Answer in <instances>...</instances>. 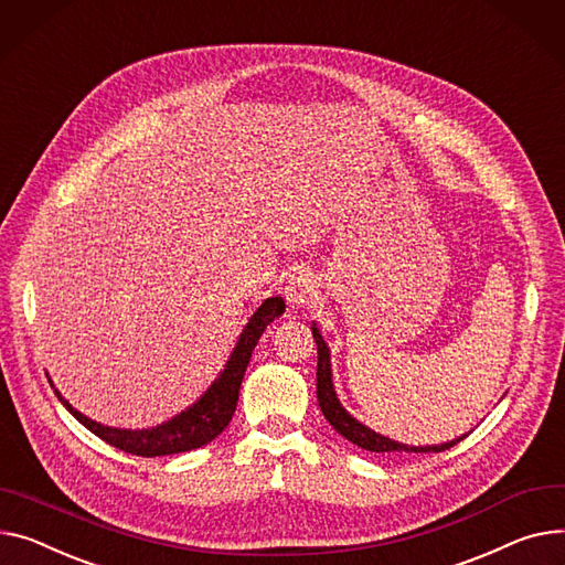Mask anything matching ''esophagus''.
<instances>
[{
  "mask_svg": "<svg viewBox=\"0 0 565 565\" xmlns=\"http://www.w3.org/2000/svg\"><path fill=\"white\" fill-rule=\"evenodd\" d=\"M313 292H316V279H313L309 273H297V275H292V277L288 279L286 288H284L286 302H288V307H292V309H299V307L309 305V299L313 297Z\"/></svg>",
  "mask_w": 565,
  "mask_h": 565,
  "instance_id": "1",
  "label": "esophagus"
}]
</instances>
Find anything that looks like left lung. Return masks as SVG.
<instances>
[{
    "label": "left lung",
    "instance_id": "obj_1",
    "mask_svg": "<svg viewBox=\"0 0 565 565\" xmlns=\"http://www.w3.org/2000/svg\"><path fill=\"white\" fill-rule=\"evenodd\" d=\"M316 345H318V404L324 413L327 423L341 434L343 438H348L350 443L359 445L361 449H367V452H443V449L455 447L459 440H463L468 434L447 440L440 445H406L399 440H393L388 436H382L380 431H374L370 427H365L363 423H359L352 413L341 404L333 388V374H331V352L329 345L324 343V338L320 333V329L316 327V322L311 324Z\"/></svg>",
    "mask_w": 565,
    "mask_h": 565
}]
</instances>
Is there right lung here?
I'll use <instances>...</instances> for the list:
<instances>
[{
	"label": "right lung",
	"mask_w": 565,
	"mask_h": 565,
	"mask_svg": "<svg viewBox=\"0 0 565 565\" xmlns=\"http://www.w3.org/2000/svg\"><path fill=\"white\" fill-rule=\"evenodd\" d=\"M286 311V305L281 297H268L263 299V305L249 316L247 324L243 327L238 341L220 370L213 384L200 395L198 402H193L185 411L177 413L174 418H170L163 425L149 427V429H118V427H108L102 423L90 420L84 416L82 411L74 408L61 393L54 388V382L50 380L56 397L61 404L77 418L86 429H90L95 436L106 440L108 445L122 449V452L136 455V457H166V455H179V452H191V449H198L206 443H211L215 436L222 434V429L230 425L236 402H238V391L245 377L247 363L252 359V352L258 343V338L266 331V327L279 318Z\"/></svg>",
	"instance_id": "1"
}]
</instances>
